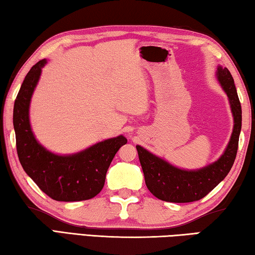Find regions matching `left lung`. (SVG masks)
Returning a JSON list of instances; mask_svg holds the SVG:
<instances>
[{"mask_svg":"<svg viewBox=\"0 0 255 255\" xmlns=\"http://www.w3.org/2000/svg\"><path fill=\"white\" fill-rule=\"evenodd\" d=\"M216 78L229 97L234 121L229 144L218 160L197 170H185L136 145L145 185L151 194L164 202L191 203L204 198L224 179L233 166L242 128V109L230 70L217 66Z\"/></svg>","mask_w":255,"mask_h":255,"instance_id":"left-lung-1","label":"left lung"}]
</instances>
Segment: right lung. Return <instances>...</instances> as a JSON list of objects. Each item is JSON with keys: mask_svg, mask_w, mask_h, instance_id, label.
Instances as JSON below:
<instances>
[{"mask_svg": "<svg viewBox=\"0 0 255 255\" xmlns=\"http://www.w3.org/2000/svg\"><path fill=\"white\" fill-rule=\"evenodd\" d=\"M46 59L26 74L13 109L16 151L23 170L49 197L57 202H80L95 197L103 189L112 160L127 137L119 135L98 142L80 152L56 154L40 144L30 124V103Z\"/></svg>", "mask_w": 255, "mask_h": 255, "instance_id": "right-lung-1", "label": "right lung"}]
</instances>
